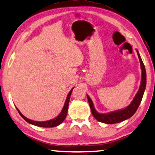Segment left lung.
I'll list each match as a JSON object with an SVG mask.
<instances>
[{"instance_id":"obj_1","label":"left lung","mask_w":155,"mask_h":155,"mask_svg":"<svg viewBox=\"0 0 155 155\" xmlns=\"http://www.w3.org/2000/svg\"><path fill=\"white\" fill-rule=\"evenodd\" d=\"M136 51H137L138 58H139L140 63V67H141L142 70L141 83H140L139 90H138L137 93L136 94L135 96L134 97L133 100L132 101L130 104L128 105L127 107H125V108L120 109V110L112 111V112H109L107 113H99L95 109L94 103H93L92 100L88 96V95H87L88 104H89L92 115H94L95 118L98 121H99V122L106 123V124H114V123L122 122V121L128 119L133 116L135 114L136 110H137L138 107H139L140 103H141L142 97H143L144 95V92H145L146 88L147 76H146V70L145 65H144L143 62H142L139 51H138L137 49H136Z\"/></svg>"}]
</instances>
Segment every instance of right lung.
<instances>
[{
  "instance_id": "obj_1",
  "label": "right lung",
  "mask_w": 155,
  "mask_h": 155,
  "mask_svg": "<svg viewBox=\"0 0 155 155\" xmlns=\"http://www.w3.org/2000/svg\"><path fill=\"white\" fill-rule=\"evenodd\" d=\"M74 88H71V90L70 91L69 94H68L67 98H66V101L64 103V107L61 110V113L57 115L56 117L54 118L49 120H46V121H35V120H32L28 119L25 116H24L22 114L21 112L18 110V108L17 110L19 113V114L21 115V117L23 118L26 122H28L30 124L36 125V126L38 127H56L57 125H60L61 123L64 120L66 117H67V111H68V107H69V100H70V96H71V94L72 93V91H73Z\"/></svg>"
}]
</instances>
